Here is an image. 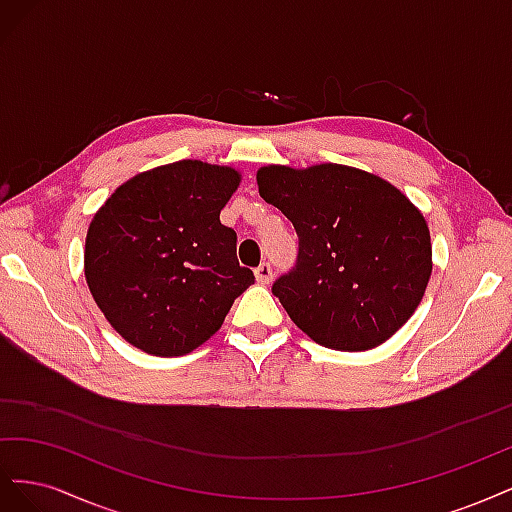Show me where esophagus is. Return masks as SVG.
<instances>
[{"label": "esophagus", "instance_id": "esophagus-1", "mask_svg": "<svg viewBox=\"0 0 512 512\" xmlns=\"http://www.w3.org/2000/svg\"><path fill=\"white\" fill-rule=\"evenodd\" d=\"M254 273H256V282L258 284H269L273 280V269H271L269 262H262V265Z\"/></svg>", "mask_w": 512, "mask_h": 512}]
</instances>
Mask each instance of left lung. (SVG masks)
Segmentation results:
<instances>
[{"instance_id": "left-lung-1", "label": "left lung", "mask_w": 512, "mask_h": 512, "mask_svg": "<svg viewBox=\"0 0 512 512\" xmlns=\"http://www.w3.org/2000/svg\"><path fill=\"white\" fill-rule=\"evenodd\" d=\"M258 192L299 235L297 265L273 284L290 320L324 348L371 350L421 303L431 277L429 228L386 179L344 164L256 173Z\"/></svg>"}]
</instances>
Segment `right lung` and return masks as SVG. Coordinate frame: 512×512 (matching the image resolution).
Wrapping results in <instances>:
<instances>
[{
	"label": "right lung",
	"mask_w": 512,
	"mask_h": 512,
	"mask_svg": "<svg viewBox=\"0 0 512 512\" xmlns=\"http://www.w3.org/2000/svg\"><path fill=\"white\" fill-rule=\"evenodd\" d=\"M232 166L179 160L138 173L106 198L85 239V280L108 324L134 348L183 356L222 327L254 284L220 211Z\"/></svg>",
	"instance_id": "add662e5"
}]
</instances>
